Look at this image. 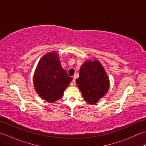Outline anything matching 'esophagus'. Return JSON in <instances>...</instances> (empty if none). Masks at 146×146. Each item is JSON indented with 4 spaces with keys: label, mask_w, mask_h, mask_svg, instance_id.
Masks as SVG:
<instances>
[{
    "label": "esophagus",
    "mask_w": 146,
    "mask_h": 146,
    "mask_svg": "<svg viewBox=\"0 0 146 146\" xmlns=\"http://www.w3.org/2000/svg\"><path fill=\"white\" fill-rule=\"evenodd\" d=\"M75 85V79H73V80H72V82H71V83H70V85L71 86H74Z\"/></svg>",
    "instance_id": "esophagus-1"
}]
</instances>
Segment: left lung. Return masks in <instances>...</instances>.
I'll use <instances>...</instances> for the list:
<instances>
[{
  "mask_svg": "<svg viewBox=\"0 0 146 146\" xmlns=\"http://www.w3.org/2000/svg\"><path fill=\"white\" fill-rule=\"evenodd\" d=\"M76 82L84 100L90 105L97 104L110 87L109 78L100 62L97 60L84 62Z\"/></svg>",
  "mask_w": 146,
  "mask_h": 146,
  "instance_id": "left-lung-1",
  "label": "left lung"
}]
</instances>
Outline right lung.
<instances>
[{
	"label": "right lung",
	"instance_id": "add662e5",
	"mask_svg": "<svg viewBox=\"0 0 146 146\" xmlns=\"http://www.w3.org/2000/svg\"><path fill=\"white\" fill-rule=\"evenodd\" d=\"M72 80L62 67L58 52L54 51L44 54L40 59L33 76L37 94L49 103L61 98Z\"/></svg>",
	"mask_w": 146,
	"mask_h": 146
}]
</instances>
